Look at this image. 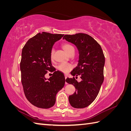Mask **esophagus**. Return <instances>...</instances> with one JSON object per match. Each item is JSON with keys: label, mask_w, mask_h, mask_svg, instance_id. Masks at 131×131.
Masks as SVG:
<instances>
[{"label": "esophagus", "mask_w": 131, "mask_h": 131, "mask_svg": "<svg viewBox=\"0 0 131 131\" xmlns=\"http://www.w3.org/2000/svg\"><path fill=\"white\" fill-rule=\"evenodd\" d=\"M64 77H65V79H66L67 78V75H64ZM66 84H67V82H66Z\"/></svg>", "instance_id": "34e87169"}]
</instances>
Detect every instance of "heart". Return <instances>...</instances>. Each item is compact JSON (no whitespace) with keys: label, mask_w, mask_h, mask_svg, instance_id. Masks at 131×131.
<instances>
[{"label":"heart","mask_w":131,"mask_h":131,"mask_svg":"<svg viewBox=\"0 0 131 131\" xmlns=\"http://www.w3.org/2000/svg\"><path fill=\"white\" fill-rule=\"evenodd\" d=\"M62 47L68 54H69L72 50H74L73 46L68 43H63L62 45ZM54 52V50L53 48H52L51 50V51H50V57L51 58H53V57ZM72 68H73L72 65L70 64V63H66V62H62L61 63V64H59L57 67V69L59 71H61V72H63L66 74L69 73L70 71L72 69Z\"/></svg>","instance_id":"b5f03b06"}]
</instances>
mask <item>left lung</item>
Returning <instances> with one entry per match:
<instances>
[{"label": "left lung", "instance_id": "obj_1", "mask_svg": "<svg viewBox=\"0 0 131 131\" xmlns=\"http://www.w3.org/2000/svg\"><path fill=\"white\" fill-rule=\"evenodd\" d=\"M64 39L74 43L79 52L78 67L71 72L74 77L66 80L76 90L69 96V101L75 108H86L96 98L104 81V55L100 45L88 34L65 35ZM78 75L82 79L80 83L74 77Z\"/></svg>", "mask_w": 131, "mask_h": 131}]
</instances>
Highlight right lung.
I'll return each mask as SVG.
<instances>
[{
    "label": "right lung",
    "mask_w": 131,
    "mask_h": 131,
    "mask_svg": "<svg viewBox=\"0 0 131 131\" xmlns=\"http://www.w3.org/2000/svg\"><path fill=\"white\" fill-rule=\"evenodd\" d=\"M64 34L39 33L27 41L22 51L21 82L25 96L31 104L42 109L54 105L57 92L64 86V74L51 63L50 51ZM53 75L48 80L45 75Z\"/></svg>",
    "instance_id": "obj_1"
}]
</instances>
